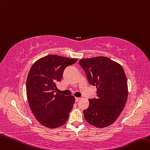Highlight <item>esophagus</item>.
<instances>
[{
    "instance_id": "34e87169",
    "label": "esophagus",
    "mask_w": 150,
    "mask_h": 150,
    "mask_svg": "<svg viewBox=\"0 0 150 150\" xmlns=\"http://www.w3.org/2000/svg\"><path fill=\"white\" fill-rule=\"evenodd\" d=\"M80 100V98H79V97H75V101H76V102H77V101H79Z\"/></svg>"
}]
</instances>
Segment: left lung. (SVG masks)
<instances>
[{
    "label": "left lung",
    "mask_w": 150,
    "mask_h": 150,
    "mask_svg": "<svg viewBox=\"0 0 150 150\" xmlns=\"http://www.w3.org/2000/svg\"><path fill=\"white\" fill-rule=\"evenodd\" d=\"M88 82L97 88L96 98L89 99L83 110L86 122L97 128L113 123L123 111L128 97L127 79L122 65L106 57L79 60Z\"/></svg>",
    "instance_id": "1"
}]
</instances>
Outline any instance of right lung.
I'll return each mask as SVG.
<instances>
[{"mask_svg":"<svg viewBox=\"0 0 150 150\" xmlns=\"http://www.w3.org/2000/svg\"><path fill=\"white\" fill-rule=\"evenodd\" d=\"M77 60L49 55L38 59L30 68L26 81L27 99L33 115L43 126L57 128L68 120L75 98L57 93L56 85L66 67Z\"/></svg>","mask_w":150,"mask_h":150,"instance_id":"add662e5","label":"right lung"}]
</instances>
